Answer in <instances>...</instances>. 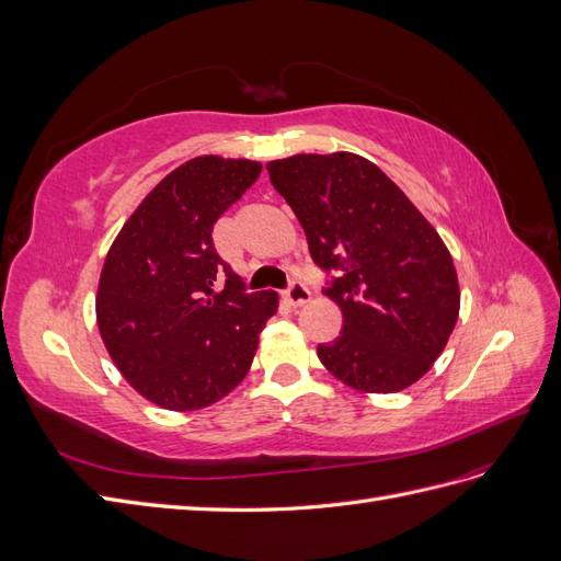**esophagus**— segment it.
Segmentation results:
<instances>
[{
    "mask_svg": "<svg viewBox=\"0 0 561 561\" xmlns=\"http://www.w3.org/2000/svg\"><path fill=\"white\" fill-rule=\"evenodd\" d=\"M285 297H287V301L293 304V307H304V304H309V301H311L309 287L304 285L301 280H293V283H290V287H287Z\"/></svg>",
    "mask_w": 561,
    "mask_h": 561,
    "instance_id": "34e87169",
    "label": "esophagus"
}]
</instances>
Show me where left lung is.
<instances>
[{
  "label": "left lung",
  "instance_id": "obj_1",
  "mask_svg": "<svg viewBox=\"0 0 561 561\" xmlns=\"http://www.w3.org/2000/svg\"><path fill=\"white\" fill-rule=\"evenodd\" d=\"M276 192L307 233L313 262L336 271L325 295L344 328L318 358L363 393H398L445 351L461 293L447 245L400 186L351 151L268 161Z\"/></svg>",
  "mask_w": 561,
  "mask_h": 561
}]
</instances>
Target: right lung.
<instances>
[{
	"label": "right lung",
	"instance_id": "obj_1",
	"mask_svg": "<svg viewBox=\"0 0 561 561\" xmlns=\"http://www.w3.org/2000/svg\"><path fill=\"white\" fill-rule=\"evenodd\" d=\"M262 163L196 157L151 190L114 239L98 283L95 316L124 379L163 410L222 400L252 365L278 309L274 290L245 293L219 257L213 227Z\"/></svg>",
	"mask_w": 561,
	"mask_h": 561
}]
</instances>
